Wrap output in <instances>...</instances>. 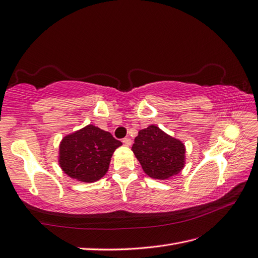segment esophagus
I'll return each instance as SVG.
<instances>
[{"label":"esophagus","instance_id":"obj_1","mask_svg":"<svg viewBox=\"0 0 258 258\" xmlns=\"http://www.w3.org/2000/svg\"><path fill=\"white\" fill-rule=\"evenodd\" d=\"M122 142L125 146H131V144H132V141L128 139V137H126V139H123Z\"/></svg>","mask_w":258,"mask_h":258}]
</instances>
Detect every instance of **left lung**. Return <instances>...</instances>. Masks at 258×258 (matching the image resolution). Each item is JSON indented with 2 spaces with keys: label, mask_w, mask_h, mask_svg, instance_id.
<instances>
[{
  "label": "left lung",
  "mask_w": 258,
  "mask_h": 258,
  "mask_svg": "<svg viewBox=\"0 0 258 258\" xmlns=\"http://www.w3.org/2000/svg\"><path fill=\"white\" fill-rule=\"evenodd\" d=\"M144 172L158 180H167L178 175L185 165V146L156 125L143 128L132 146Z\"/></svg>",
  "instance_id": "8db88e82"
}]
</instances>
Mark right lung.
<instances>
[{
  "label": "right lung",
  "mask_w": 258,
  "mask_h": 258,
  "mask_svg": "<svg viewBox=\"0 0 258 258\" xmlns=\"http://www.w3.org/2000/svg\"><path fill=\"white\" fill-rule=\"evenodd\" d=\"M121 145L109 132L89 124L61 140L58 164L70 178L95 182L109 170L113 153Z\"/></svg>",
  "instance_id": "obj_1"
}]
</instances>
